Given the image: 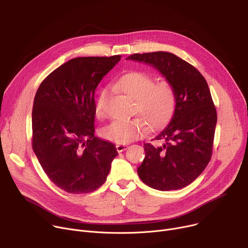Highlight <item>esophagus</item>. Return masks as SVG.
Here are the masks:
<instances>
[{"label": "esophagus", "instance_id": "esophagus-1", "mask_svg": "<svg viewBox=\"0 0 248 248\" xmlns=\"http://www.w3.org/2000/svg\"><path fill=\"white\" fill-rule=\"evenodd\" d=\"M115 148H116L117 152L122 153V152H124V151H125L127 149V145H125V144H116Z\"/></svg>", "mask_w": 248, "mask_h": 248}]
</instances>
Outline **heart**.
<instances>
[{"label": "heart", "mask_w": 248, "mask_h": 248, "mask_svg": "<svg viewBox=\"0 0 248 248\" xmlns=\"http://www.w3.org/2000/svg\"><path fill=\"white\" fill-rule=\"evenodd\" d=\"M115 86L124 94L135 100L136 112L145 120L151 127L159 126L171 116L175 107V93L173 87L166 81L154 84L153 78L140 71L124 74ZM107 90L98 93L94 112L96 116L104 113V101ZM145 128V123L139 120H116L104 126L100 135L104 140L116 144H127L137 140Z\"/></svg>", "instance_id": "b5f03b06"}]
</instances>
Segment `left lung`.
<instances>
[{
  "instance_id": "8db88e82",
  "label": "left lung",
  "mask_w": 248,
  "mask_h": 248,
  "mask_svg": "<svg viewBox=\"0 0 248 248\" xmlns=\"http://www.w3.org/2000/svg\"><path fill=\"white\" fill-rule=\"evenodd\" d=\"M126 59L159 71L175 93L172 119L155 135L157 144H144L146 155L138 175L155 190L184 188L201 175L211 159L217 113L209 87L196 68L173 53L159 51Z\"/></svg>"
}]
</instances>
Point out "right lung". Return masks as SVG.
<instances>
[{
    "label": "right lung",
    "instance_id": "1",
    "mask_svg": "<svg viewBox=\"0 0 248 248\" xmlns=\"http://www.w3.org/2000/svg\"><path fill=\"white\" fill-rule=\"evenodd\" d=\"M121 56L78 57L51 72L33 103V151L48 178L71 194L99 188L117 151L94 136V93Z\"/></svg>",
    "mask_w": 248,
    "mask_h": 248
}]
</instances>
